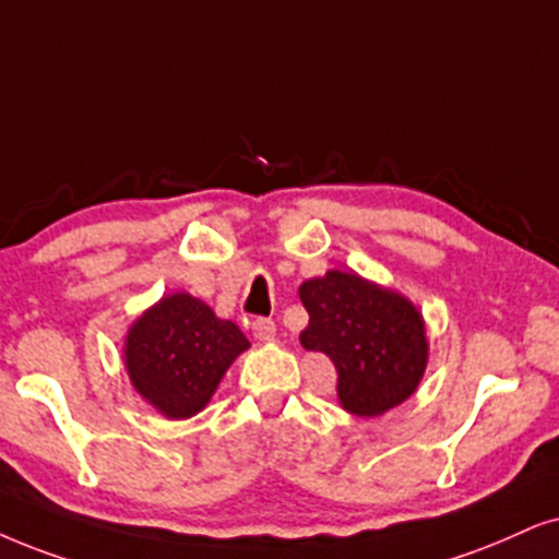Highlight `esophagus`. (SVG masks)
Masks as SVG:
<instances>
[{
  "label": "esophagus",
  "mask_w": 559,
  "mask_h": 559,
  "mask_svg": "<svg viewBox=\"0 0 559 559\" xmlns=\"http://www.w3.org/2000/svg\"><path fill=\"white\" fill-rule=\"evenodd\" d=\"M252 335H255L258 341H263V343L273 341V337H275V322L271 320V317H255V320H252Z\"/></svg>",
  "instance_id": "1"
}]
</instances>
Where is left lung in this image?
I'll list each match as a JSON object with an SVG mask.
<instances>
[{"label": "left lung", "mask_w": 559, "mask_h": 559, "mask_svg": "<svg viewBox=\"0 0 559 559\" xmlns=\"http://www.w3.org/2000/svg\"><path fill=\"white\" fill-rule=\"evenodd\" d=\"M299 296L309 314L299 341L335 364L337 397L348 413L371 418L415 392L428 343L423 317L405 296L341 271L304 281Z\"/></svg>", "instance_id": "8db88e82"}]
</instances>
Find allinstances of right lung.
I'll use <instances>...</instances> for the list:
<instances>
[{"label":"right lung","instance_id":"obj_1","mask_svg":"<svg viewBox=\"0 0 559 559\" xmlns=\"http://www.w3.org/2000/svg\"><path fill=\"white\" fill-rule=\"evenodd\" d=\"M250 341L190 294L165 296L133 322L126 337L131 384L167 418L206 407L224 371Z\"/></svg>","mask_w":559,"mask_h":559}]
</instances>
